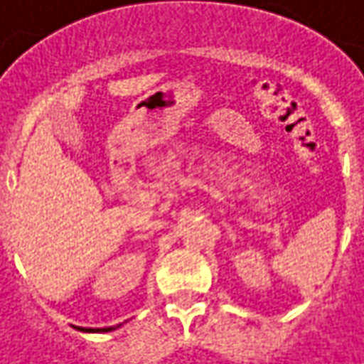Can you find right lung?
Returning a JSON list of instances; mask_svg holds the SVG:
<instances>
[{
  "label": "right lung",
  "mask_w": 364,
  "mask_h": 364,
  "mask_svg": "<svg viewBox=\"0 0 364 364\" xmlns=\"http://www.w3.org/2000/svg\"><path fill=\"white\" fill-rule=\"evenodd\" d=\"M121 326V323H119ZM119 326H113V328H77L80 331H88V333H97V331H113L117 330Z\"/></svg>",
  "instance_id": "right-lung-1"
}]
</instances>
